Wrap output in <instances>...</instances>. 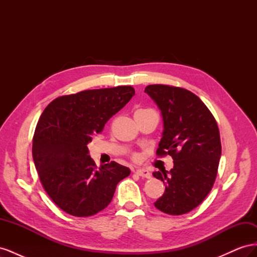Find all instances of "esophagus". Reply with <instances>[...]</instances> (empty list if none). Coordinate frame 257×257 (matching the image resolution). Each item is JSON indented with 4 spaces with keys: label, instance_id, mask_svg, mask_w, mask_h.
Returning <instances> with one entry per match:
<instances>
[{
    "label": "esophagus",
    "instance_id": "obj_1",
    "mask_svg": "<svg viewBox=\"0 0 257 257\" xmlns=\"http://www.w3.org/2000/svg\"><path fill=\"white\" fill-rule=\"evenodd\" d=\"M138 176H141V177H143V178H151V174H150V172L149 170H147V169H136V172H135Z\"/></svg>",
    "mask_w": 257,
    "mask_h": 257
}]
</instances>
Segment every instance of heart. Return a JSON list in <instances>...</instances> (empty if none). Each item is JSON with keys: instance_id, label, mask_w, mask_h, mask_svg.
<instances>
[{"instance_id": "b5f03b06", "label": "heart", "mask_w": 257, "mask_h": 257, "mask_svg": "<svg viewBox=\"0 0 257 257\" xmlns=\"http://www.w3.org/2000/svg\"><path fill=\"white\" fill-rule=\"evenodd\" d=\"M133 158H134V159H136V155H133Z\"/></svg>"}]
</instances>
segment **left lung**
<instances>
[{"label":"left lung","instance_id":"1","mask_svg":"<svg viewBox=\"0 0 257 257\" xmlns=\"http://www.w3.org/2000/svg\"><path fill=\"white\" fill-rule=\"evenodd\" d=\"M145 92L162 112L164 131L158 157L170 155L174 168L154 172L165 192L154 206L180 215L203 203L215 181L221 158L220 132L213 114L191 91L167 84L147 85Z\"/></svg>","mask_w":257,"mask_h":257}]
</instances>
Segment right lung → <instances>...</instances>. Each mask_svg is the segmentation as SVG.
Instances as JSON below:
<instances>
[{
  "instance_id": "add662e5",
  "label": "right lung",
  "mask_w": 257,
  "mask_h": 257,
  "mask_svg": "<svg viewBox=\"0 0 257 257\" xmlns=\"http://www.w3.org/2000/svg\"><path fill=\"white\" fill-rule=\"evenodd\" d=\"M133 95L131 85L85 90L45 108L34 132L33 160L44 190L66 213L83 217L102 211L131 174L113 161L97 167L87 146Z\"/></svg>"
}]
</instances>
